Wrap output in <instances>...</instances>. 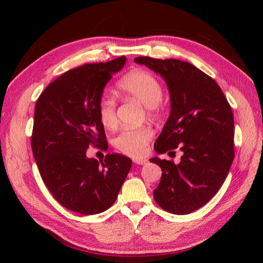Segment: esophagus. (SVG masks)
I'll return each mask as SVG.
<instances>
[{
  "instance_id": "obj_1",
  "label": "esophagus",
  "mask_w": 263,
  "mask_h": 263,
  "mask_svg": "<svg viewBox=\"0 0 263 263\" xmlns=\"http://www.w3.org/2000/svg\"><path fill=\"white\" fill-rule=\"evenodd\" d=\"M134 162L137 163V164H145V163H147V159L136 158V159H134Z\"/></svg>"
}]
</instances>
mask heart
<instances>
[{"instance_id":"obj_1","label":"heart","mask_w":263,"mask_h":263,"mask_svg":"<svg viewBox=\"0 0 263 263\" xmlns=\"http://www.w3.org/2000/svg\"><path fill=\"white\" fill-rule=\"evenodd\" d=\"M117 87L124 95L142 103L147 112L153 115L162 100V86L157 78L144 70H134L117 82ZM99 118L107 129H113L117 124L116 101L112 97H103L99 102ZM153 130L148 127L125 128L114 139L115 148L126 156L133 158L145 155L147 145L153 138Z\"/></svg>"}]
</instances>
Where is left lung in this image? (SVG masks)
<instances>
[{"instance_id": "obj_1", "label": "left lung", "mask_w": 263, "mask_h": 263, "mask_svg": "<svg viewBox=\"0 0 263 263\" xmlns=\"http://www.w3.org/2000/svg\"><path fill=\"white\" fill-rule=\"evenodd\" d=\"M134 61L160 74L170 93L171 112L155 142L156 153H173L178 147L183 153L178 164L150 159L162 170L154 198L166 212L190 214L218 192L232 166V107L214 79L189 62L150 57Z\"/></svg>"}]
</instances>
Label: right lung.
<instances>
[{
  "mask_svg": "<svg viewBox=\"0 0 263 263\" xmlns=\"http://www.w3.org/2000/svg\"><path fill=\"white\" fill-rule=\"evenodd\" d=\"M124 55L71 69L42 92L35 106L31 150L47 189L63 208L94 215L116 201L132 160L107 154L101 163L86 157L90 146L107 149L99 102Z\"/></svg>",
  "mask_w": 263,
  "mask_h": 263,
  "instance_id": "obj_1",
  "label": "right lung"
}]
</instances>
